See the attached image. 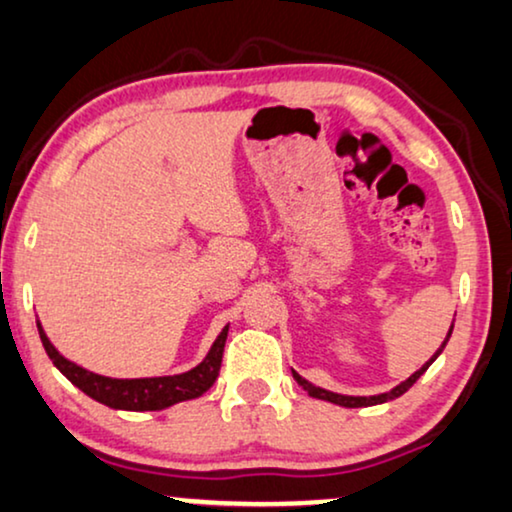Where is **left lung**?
Listing matches in <instances>:
<instances>
[{
	"instance_id": "8db88e82",
	"label": "left lung",
	"mask_w": 512,
	"mask_h": 512,
	"mask_svg": "<svg viewBox=\"0 0 512 512\" xmlns=\"http://www.w3.org/2000/svg\"><path fill=\"white\" fill-rule=\"evenodd\" d=\"M451 331H454V322H451V327H449V331H447V336H444V341H442V345L440 348L435 350V355L430 357V360L423 364L421 369H416L414 374H411L407 381H402V383H397L395 388H390L388 393H378V395H341V393H331V390H324V388H320V386H313V383L310 381H305L303 376H298L296 371H291V374H294V381L298 383V386H301L305 393H308L310 397H317V400H324V402H334V404H338V407H348V409H355V407H374V404H383V402H390V400H395V397H400V395H404L407 393V390L414 386V383L418 381V378H421L423 374H426V369L430 367V364H433L437 357H440V353L444 350V345H447V341H449V336H451Z\"/></svg>"
}]
</instances>
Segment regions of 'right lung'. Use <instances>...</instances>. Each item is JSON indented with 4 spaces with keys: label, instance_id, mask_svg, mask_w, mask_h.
<instances>
[{
    "label": "right lung",
    "instance_id": "add662e5",
    "mask_svg": "<svg viewBox=\"0 0 512 512\" xmlns=\"http://www.w3.org/2000/svg\"><path fill=\"white\" fill-rule=\"evenodd\" d=\"M228 327L230 324H225L221 334L216 336L214 345L209 348L207 357L190 371L152 378H112L94 374V371L79 367V364L68 360V357H63L56 350V345L49 341V336L42 329V322L37 320L39 338H42V345L49 360L53 362V367L61 371L72 386H77L84 395H89L91 400L119 411H162L167 407H174L178 402L202 397L218 378Z\"/></svg>",
    "mask_w": 512,
    "mask_h": 512
}]
</instances>
